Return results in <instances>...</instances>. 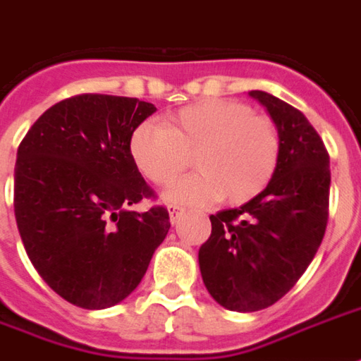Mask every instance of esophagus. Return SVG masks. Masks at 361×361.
Listing matches in <instances>:
<instances>
[{
    "mask_svg": "<svg viewBox=\"0 0 361 361\" xmlns=\"http://www.w3.org/2000/svg\"><path fill=\"white\" fill-rule=\"evenodd\" d=\"M170 223L172 224H178L180 223V219L183 216V209H180V207H170Z\"/></svg>",
    "mask_w": 361,
    "mask_h": 361,
    "instance_id": "34e87169",
    "label": "esophagus"
}]
</instances>
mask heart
Listing matches in <instances>:
<instances>
[{
  "instance_id": "obj_1",
  "label": "heart",
  "mask_w": 361,
  "mask_h": 361,
  "mask_svg": "<svg viewBox=\"0 0 361 361\" xmlns=\"http://www.w3.org/2000/svg\"><path fill=\"white\" fill-rule=\"evenodd\" d=\"M128 154L142 178L168 185L189 164L197 168L164 191L170 205H201L213 199L240 205L258 197L274 178L279 133L274 121L246 103L205 99L166 119V127L140 123L128 137Z\"/></svg>"
}]
</instances>
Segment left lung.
<instances>
[{
  "mask_svg": "<svg viewBox=\"0 0 361 361\" xmlns=\"http://www.w3.org/2000/svg\"><path fill=\"white\" fill-rule=\"evenodd\" d=\"M279 133L274 178L258 197L211 215L199 248L207 291L228 311L252 312L279 301L303 276L329 221L330 160L303 113L266 92H248Z\"/></svg>",
  "mask_w": 361,
  "mask_h": 361,
  "instance_id": "8db88e82",
  "label": "left lung"
}]
</instances>
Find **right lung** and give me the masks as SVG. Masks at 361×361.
Returning a JSON list of instances; mask_svg holds the SVG:
<instances>
[{"instance_id": "1", "label": "right lung", "mask_w": 361, "mask_h": 361, "mask_svg": "<svg viewBox=\"0 0 361 361\" xmlns=\"http://www.w3.org/2000/svg\"><path fill=\"white\" fill-rule=\"evenodd\" d=\"M156 107L84 93L52 105L29 128L15 164V219L35 269L68 303H121L170 231L164 207L128 154V137Z\"/></svg>"}]
</instances>
